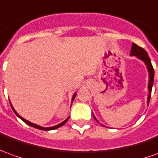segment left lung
Returning a JSON list of instances; mask_svg holds the SVG:
<instances>
[{
    "label": "left lung",
    "instance_id": "obj_1",
    "mask_svg": "<svg viewBox=\"0 0 158 158\" xmlns=\"http://www.w3.org/2000/svg\"><path fill=\"white\" fill-rule=\"evenodd\" d=\"M130 56H136L137 58H139V60H141L142 61H144V63L146 65V68H147V70H148L149 73V95L148 98H147V104H149L150 99H151V93H152V85H153V80H154V69H153V67H152L151 59H150V57H149L147 52L144 50V48H141L139 46H138V45L135 44H133V45H132ZM93 117H94V119L96 121H98V119L95 117L94 114H93ZM98 122H99V121H98Z\"/></svg>",
    "mask_w": 158,
    "mask_h": 158
}]
</instances>
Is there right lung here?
<instances>
[{"label": "right lung", "mask_w": 158, "mask_h": 158, "mask_svg": "<svg viewBox=\"0 0 158 158\" xmlns=\"http://www.w3.org/2000/svg\"><path fill=\"white\" fill-rule=\"evenodd\" d=\"M75 96H76V93H74V95L73 96V98H72V102L74 100V98H75ZM10 104H11V102H10ZM11 107H12V109H13V110H14V112L15 113V114L17 115L18 117L19 118H20L21 119L22 121H25V123L27 124V125H29L31 126V127H35V128H37V129H39V130H44V131H49V130H55V129L56 128H58V127H61V126H63L67 121H68V119H69V117H68L66 120L64 121H62L61 123H60V124H58V125H56V126H54V127H41V126H38L37 125V124H34V123H32V122H31V121H27V120H25V119H24L23 117H21L19 114L15 111V110L14 109V107H13V105L11 104Z\"/></svg>", "instance_id": "1"}]
</instances>
